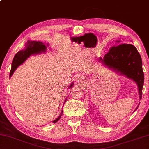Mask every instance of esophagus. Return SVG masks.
I'll return each instance as SVG.
<instances>
[{"mask_svg":"<svg viewBox=\"0 0 149 149\" xmlns=\"http://www.w3.org/2000/svg\"><path fill=\"white\" fill-rule=\"evenodd\" d=\"M76 80H77V82H78L79 84H81L84 82V78L83 77H78Z\"/></svg>","mask_w":149,"mask_h":149,"instance_id":"obj_1","label":"esophagus"}]
</instances>
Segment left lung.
<instances>
[{
	"instance_id": "obj_1",
	"label": "left lung",
	"mask_w": 149,
	"mask_h": 149,
	"mask_svg": "<svg viewBox=\"0 0 149 149\" xmlns=\"http://www.w3.org/2000/svg\"><path fill=\"white\" fill-rule=\"evenodd\" d=\"M116 45L111 47L103 58H99L100 61L109 68L120 72V74L125 75L136 82L139 99L141 100L144 83V73L141 56L133 45L123 43L119 45L120 41H116ZM139 105V103L136 110Z\"/></svg>"
}]
</instances>
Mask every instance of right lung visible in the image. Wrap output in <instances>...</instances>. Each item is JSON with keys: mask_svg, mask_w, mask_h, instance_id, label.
<instances>
[{"mask_svg": "<svg viewBox=\"0 0 149 149\" xmlns=\"http://www.w3.org/2000/svg\"><path fill=\"white\" fill-rule=\"evenodd\" d=\"M47 46H49V44L47 45ZM47 46L44 45L41 41H30L29 40L25 45L24 49L19 51L15 55L13 58V60L12 64V69H11L10 78L12 77V75L15 71V69L17 67L21 65L24 61L26 60L28 58H29L32 54H40L41 52H45L47 50ZM73 86V82H72L71 85L69 86V88H71ZM66 101V100H65ZM63 113V110L61 111V114L59 116L57 119L53 120L52 123H56L61 118V115Z\"/></svg>", "mask_w": 149, "mask_h": 149, "instance_id": "1", "label": "right lung"}]
</instances>
